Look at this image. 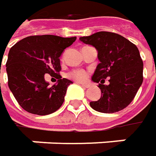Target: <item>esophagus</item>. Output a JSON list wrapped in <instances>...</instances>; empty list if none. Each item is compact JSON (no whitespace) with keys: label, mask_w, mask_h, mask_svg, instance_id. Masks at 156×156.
<instances>
[{"label":"esophagus","mask_w":156,"mask_h":156,"mask_svg":"<svg viewBox=\"0 0 156 156\" xmlns=\"http://www.w3.org/2000/svg\"><path fill=\"white\" fill-rule=\"evenodd\" d=\"M80 85H82L84 88H89V87H90V85H87V84H80Z\"/></svg>","instance_id":"esophagus-1"}]
</instances>
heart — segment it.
I'll return each mask as SVG.
<instances>
[{
    "label": "heart",
    "mask_w": 156,
    "mask_h": 156,
    "mask_svg": "<svg viewBox=\"0 0 156 156\" xmlns=\"http://www.w3.org/2000/svg\"><path fill=\"white\" fill-rule=\"evenodd\" d=\"M68 78L77 82H84L88 78V74L84 70H74L68 74Z\"/></svg>",
    "instance_id": "heart-1"
}]
</instances>
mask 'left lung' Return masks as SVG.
I'll list each match as a JSON object with an SVG mask.
<instances>
[{
    "label": "left lung",
    "instance_id": "left-lung-1",
    "mask_svg": "<svg viewBox=\"0 0 156 156\" xmlns=\"http://www.w3.org/2000/svg\"><path fill=\"white\" fill-rule=\"evenodd\" d=\"M79 40L95 47L100 61L91 80L100 82L101 97L90 102L91 107L104 113L123 110L132 102L143 81V62L138 48L124 37L107 31ZM107 77L109 85H104Z\"/></svg>",
    "mask_w": 156,
    "mask_h": 156
}]
</instances>
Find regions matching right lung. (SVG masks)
I'll return each instance as SVG.
<instances>
[{
	"label": "right lung",
	"instance_id": "obj_1",
	"mask_svg": "<svg viewBox=\"0 0 156 156\" xmlns=\"http://www.w3.org/2000/svg\"><path fill=\"white\" fill-rule=\"evenodd\" d=\"M77 37L53 35L28 37L11 47L6 64L8 84L18 104L25 111L37 115L56 112L63 105L71 80L62 78L59 57ZM46 73L58 79L48 86Z\"/></svg>",
	"mask_w": 156,
	"mask_h": 156
}]
</instances>
